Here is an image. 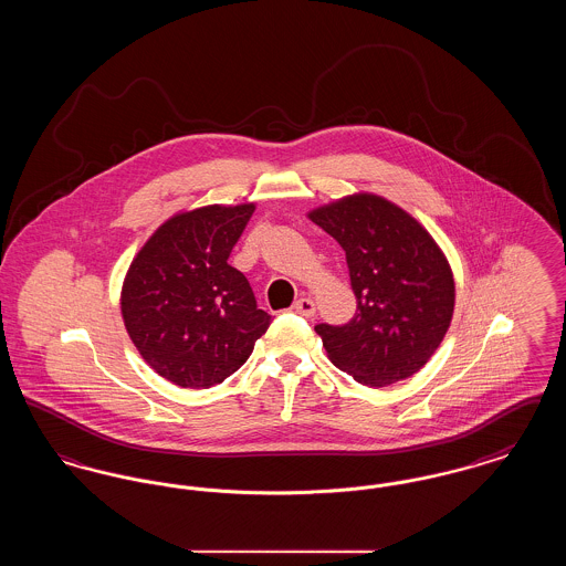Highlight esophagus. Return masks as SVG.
Listing matches in <instances>:
<instances>
[{
    "label": "esophagus",
    "instance_id": "obj_1",
    "mask_svg": "<svg viewBox=\"0 0 566 566\" xmlns=\"http://www.w3.org/2000/svg\"><path fill=\"white\" fill-rule=\"evenodd\" d=\"M295 312L298 316H303V318H312L316 314V305H314L312 298L301 296V298L295 301Z\"/></svg>",
    "mask_w": 566,
    "mask_h": 566
}]
</instances>
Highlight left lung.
I'll list each match as a JSON object with an SVG mask.
<instances>
[{"label":"left lung","instance_id":"1","mask_svg":"<svg viewBox=\"0 0 566 566\" xmlns=\"http://www.w3.org/2000/svg\"><path fill=\"white\" fill-rule=\"evenodd\" d=\"M346 252L356 314L316 324L331 363L365 386L420 371L454 314L452 270L429 231L377 195H352L310 212Z\"/></svg>","mask_w":566,"mask_h":566}]
</instances>
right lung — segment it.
Returning a JSON list of instances; mask_svg holds the SVG:
<instances>
[{
  "label": "right lung",
  "instance_id": "obj_1",
  "mask_svg": "<svg viewBox=\"0 0 566 566\" xmlns=\"http://www.w3.org/2000/svg\"><path fill=\"white\" fill-rule=\"evenodd\" d=\"M254 203L208 206L169 218L127 271L120 312L142 358L182 388H210L235 374L270 328L229 254Z\"/></svg>",
  "mask_w": 566,
  "mask_h": 566
}]
</instances>
